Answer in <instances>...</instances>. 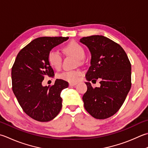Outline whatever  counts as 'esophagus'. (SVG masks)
<instances>
[{"label": "esophagus", "instance_id": "1", "mask_svg": "<svg viewBox=\"0 0 148 148\" xmlns=\"http://www.w3.org/2000/svg\"><path fill=\"white\" fill-rule=\"evenodd\" d=\"M76 85H77L76 83H69V86H74Z\"/></svg>", "mask_w": 148, "mask_h": 148}]
</instances>
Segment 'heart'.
<instances>
[{
	"instance_id": "obj_1",
	"label": "heart",
	"mask_w": 148,
	"mask_h": 148,
	"mask_svg": "<svg viewBox=\"0 0 148 148\" xmlns=\"http://www.w3.org/2000/svg\"><path fill=\"white\" fill-rule=\"evenodd\" d=\"M63 51L66 54L71 55L76 57L77 60L80 62L85 57V49L79 43L76 41H71L67 44L63 46ZM47 61L49 64L55 70H59L62 66V56L61 54L56 51L51 50L47 54ZM82 71L79 69L73 71H67L60 74L58 77L61 79L71 83H75L79 79Z\"/></svg>"
}]
</instances>
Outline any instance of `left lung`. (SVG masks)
<instances>
[{
    "label": "left lung",
    "instance_id": "obj_1",
    "mask_svg": "<svg viewBox=\"0 0 148 148\" xmlns=\"http://www.w3.org/2000/svg\"><path fill=\"white\" fill-rule=\"evenodd\" d=\"M80 42L91 53L90 66L86 74L87 90L84 107L92 117L105 119L114 115L123 105L132 86L131 63L122 47L101 35L83 37ZM100 80V88L89 82Z\"/></svg>",
    "mask_w": 148,
    "mask_h": 148
}]
</instances>
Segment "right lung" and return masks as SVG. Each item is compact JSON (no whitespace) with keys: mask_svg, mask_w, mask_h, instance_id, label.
I'll list each match as a JSON object with an SVG mask.
<instances>
[{"mask_svg":"<svg viewBox=\"0 0 148 148\" xmlns=\"http://www.w3.org/2000/svg\"><path fill=\"white\" fill-rule=\"evenodd\" d=\"M69 37H40L20 51L11 69L12 90L26 114L40 122H48L59 114L60 96L68 83L57 79L53 85L42 86L45 76L54 75L47 61V54Z\"/></svg>","mask_w":148,"mask_h":148,"instance_id":"1","label":"right lung"}]
</instances>
